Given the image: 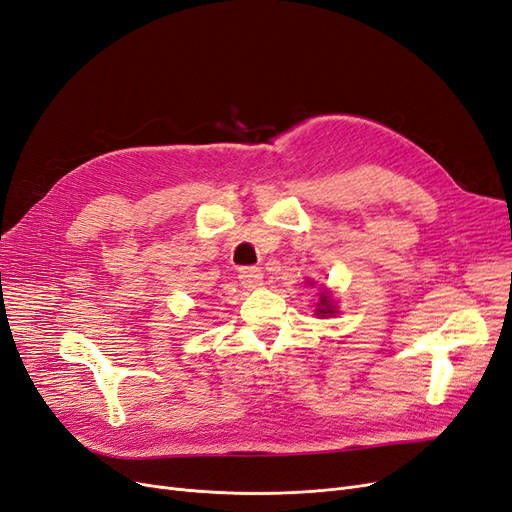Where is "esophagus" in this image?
<instances>
[{
  "label": "esophagus",
  "mask_w": 512,
  "mask_h": 512,
  "mask_svg": "<svg viewBox=\"0 0 512 512\" xmlns=\"http://www.w3.org/2000/svg\"><path fill=\"white\" fill-rule=\"evenodd\" d=\"M239 280H241V286L247 290L258 288L262 286V271L258 267H243L239 273Z\"/></svg>",
  "instance_id": "1"
}]
</instances>
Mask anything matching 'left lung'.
Segmentation results:
<instances>
[{"instance_id":"8db88e82","label":"left lung","mask_w":512,"mask_h":512,"mask_svg":"<svg viewBox=\"0 0 512 512\" xmlns=\"http://www.w3.org/2000/svg\"><path fill=\"white\" fill-rule=\"evenodd\" d=\"M335 307H333V299L329 297V292H320V303L316 309V316L324 318V316H333Z\"/></svg>"}]
</instances>
